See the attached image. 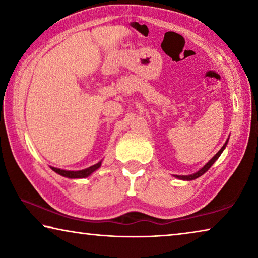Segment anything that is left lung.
Here are the masks:
<instances>
[{"label": "left lung", "instance_id": "obj_1", "mask_svg": "<svg viewBox=\"0 0 258 258\" xmlns=\"http://www.w3.org/2000/svg\"><path fill=\"white\" fill-rule=\"evenodd\" d=\"M228 142H229V139L226 140V142L224 143V146L221 148L220 149V151L217 152V154L213 157V158L208 161V163L204 166V167H202L199 169L198 172H196V173H194V174H190V175H174L175 176L176 178H178V180H183V181H192V180H196V178H198V177H200L203 175V174H205L206 173L209 168H211V166L215 163V161L218 159V157L221 156V154L222 152H223V150L225 149V147H226V145H228Z\"/></svg>", "mask_w": 258, "mask_h": 258}]
</instances>
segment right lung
Wrapping results in <instances>:
<instances>
[{"instance_id": "add662e5", "label": "right lung", "mask_w": 258, "mask_h": 258, "mask_svg": "<svg viewBox=\"0 0 258 258\" xmlns=\"http://www.w3.org/2000/svg\"><path fill=\"white\" fill-rule=\"evenodd\" d=\"M101 163L102 160L99 161V163H97L95 165L90 166V167H87L85 169H81V171H66V169H60L56 167H52V166H51V169L52 171H54L55 173H58L59 175L68 177V178H85V177H89L91 174L97 171L98 168H100Z\"/></svg>"}]
</instances>
